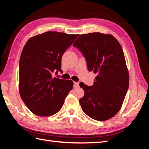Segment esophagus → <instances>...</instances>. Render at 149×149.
I'll return each instance as SVG.
<instances>
[{
  "mask_svg": "<svg viewBox=\"0 0 149 149\" xmlns=\"http://www.w3.org/2000/svg\"><path fill=\"white\" fill-rule=\"evenodd\" d=\"M79 83H77V82H74V88H77V87H79Z\"/></svg>",
  "mask_w": 149,
  "mask_h": 149,
  "instance_id": "esophagus-1",
  "label": "esophagus"
}]
</instances>
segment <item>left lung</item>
<instances>
[{"mask_svg": "<svg viewBox=\"0 0 149 149\" xmlns=\"http://www.w3.org/2000/svg\"><path fill=\"white\" fill-rule=\"evenodd\" d=\"M73 45L86 59L90 72L97 74L93 85L80 83L84 95L79 99L84 113L99 121L111 118L119 111L129 88V77L121 45L111 34H81Z\"/></svg>", "mask_w": 149, "mask_h": 149, "instance_id": "1", "label": "left lung"}]
</instances>
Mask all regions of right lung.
<instances>
[{"mask_svg": "<svg viewBox=\"0 0 149 149\" xmlns=\"http://www.w3.org/2000/svg\"><path fill=\"white\" fill-rule=\"evenodd\" d=\"M78 34L48 31L27 41L19 63V91L33 113L40 116L54 115L61 109L74 83L53 77L61 72V58Z\"/></svg>", "mask_w": 149, "mask_h": 149, "instance_id": "obj_1", "label": "right lung"}]
</instances>
